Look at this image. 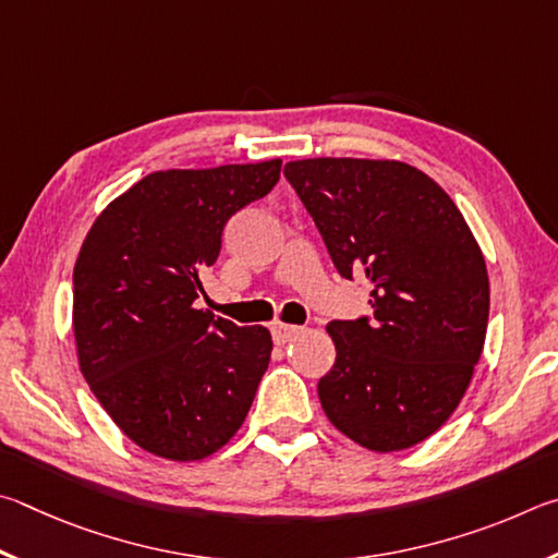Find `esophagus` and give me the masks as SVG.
Masks as SVG:
<instances>
[{"instance_id": "esophagus-1", "label": "esophagus", "mask_w": 558, "mask_h": 558, "mask_svg": "<svg viewBox=\"0 0 558 558\" xmlns=\"http://www.w3.org/2000/svg\"><path fill=\"white\" fill-rule=\"evenodd\" d=\"M299 333H301L299 326H287V324H274L271 326V338H274V343H277V345L289 343V340L296 338Z\"/></svg>"}]
</instances>
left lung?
I'll use <instances>...</instances> for the list:
<instances>
[{"label":"left lung","mask_w":558,"mask_h":558,"mask_svg":"<svg viewBox=\"0 0 558 558\" xmlns=\"http://www.w3.org/2000/svg\"><path fill=\"white\" fill-rule=\"evenodd\" d=\"M340 277L365 279L373 314L330 320L336 365L318 397L369 451H402L456 412L481 360L490 284L448 193L402 161L304 159L284 169Z\"/></svg>","instance_id":"obj_1"}]
</instances>
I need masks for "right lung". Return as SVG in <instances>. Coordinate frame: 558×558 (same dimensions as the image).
I'll return each instance as SVG.
<instances>
[{"mask_svg":"<svg viewBox=\"0 0 558 558\" xmlns=\"http://www.w3.org/2000/svg\"><path fill=\"white\" fill-rule=\"evenodd\" d=\"M281 161L154 171L100 213L73 269V333L97 402L136 446L201 461L238 434L271 357L267 328L195 308L234 213Z\"/></svg>","mask_w":558,"mask_h":558,"instance_id":"1","label":"right lung"}]
</instances>
